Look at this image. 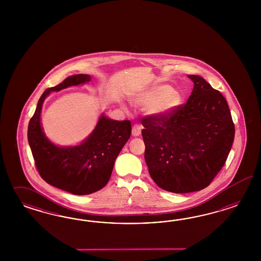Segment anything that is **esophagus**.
Listing matches in <instances>:
<instances>
[{
	"instance_id": "1",
	"label": "esophagus",
	"mask_w": 261,
	"mask_h": 261,
	"mask_svg": "<svg viewBox=\"0 0 261 261\" xmlns=\"http://www.w3.org/2000/svg\"><path fill=\"white\" fill-rule=\"evenodd\" d=\"M141 133H142V127L140 126L139 124H134L132 126V135L134 137H138L141 135Z\"/></svg>"
}]
</instances>
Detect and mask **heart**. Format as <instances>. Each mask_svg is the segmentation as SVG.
Segmentation results:
<instances>
[{
  "mask_svg": "<svg viewBox=\"0 0 261 261\" xmlns=\"http://www.w3.org/2000/svg\"><path fill=\"white\" fill-rule=\"evenodd\" d=\"M182 95L174 93L169 85H160L152 88L139 100V104L146 107H154L156 114H167L178 107L182 102Z\"/></svg>",
  "mask_w": 261,
  "mask_h": 261,
  "instance_id": "b5f03b06",
  "label": "heart"
}]
</instances>
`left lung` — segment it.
Listing matches in <instances>:
<instances>
[{"instance_id":"left-lung-1","label":"left lung","mask_w":261,"mask_h":261,"mask_svg":"<svg viewBox=\"0 0 261 261\" xmlns=\"http://www.w3.org/2000/svg\"><path fill=\"white\" fill-rule=\"evenodd\" d=\"M188 101L142 119L144 159L163 190L188 193L213 182L229 156L236 128L225 97L200 75Z\"/></svg>"}]
</instances>
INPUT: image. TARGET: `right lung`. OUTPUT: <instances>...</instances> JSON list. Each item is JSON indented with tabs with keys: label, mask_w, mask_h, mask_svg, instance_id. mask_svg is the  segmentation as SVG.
<instances>
[{
	"label": "right lung",
	"mask_w": 261,
	"mask_h": 261,
	"mask_svg": "<svg viewBox=\"0 0 261 261\" xmlns=\"http://www.w3.org/2000/svg\"><path fill=\"white\" fill-rule=\"evenodd\" d=\"M90 80L88 74H75L59 85L47 88L40 97L28 128V140L42 179L75 195L94 193L108 182L115 161L131 135L130 120H112L102 115L93 133L77 146L58 147L45 137L40 114L47 95Z\"/></svg>",
	"instance_id": "right-lung-1"
}]
</instances>
